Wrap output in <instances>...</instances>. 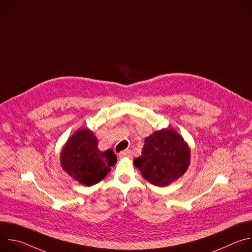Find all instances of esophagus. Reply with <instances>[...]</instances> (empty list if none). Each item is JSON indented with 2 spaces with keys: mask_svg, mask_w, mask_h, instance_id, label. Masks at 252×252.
I'll use <instances>...</instances> for the list:
<instances>
[{
  "mask_svg": "<svg viewBox=\"0 0 252 252\" xmlns=\"http://www.w3.org/2000/svg\"><path fill=\"white\" fill-rule=\"evenodd\" d=\"M119 157L120 158H129L131 157V152L129 150H126V151H123L119 154Z\"/></svg>",
  "mask_w": 252,
  "mask_h": 252,
  "instance_id": "1",
  "label": "esophagus"
}]
</instances>
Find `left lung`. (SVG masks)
Instances as JSON below:
<instances>
[{"label":"left lung","mask_w":252,"mask_h":252,"mask_svg":"<svg viewBox=\"0 0 252 252\" xmlns=\"http://www.w3.org/2000/svg\"><path fill=\"white\" fill-rule=\"evenodd\" d=\"M190 150L174 129L154 132L145 139L141 156L133 164L143 178L157 187H166L183 175L189 165Z\"/></svg>","instance_id":"left-lung-1"}]
</instances>
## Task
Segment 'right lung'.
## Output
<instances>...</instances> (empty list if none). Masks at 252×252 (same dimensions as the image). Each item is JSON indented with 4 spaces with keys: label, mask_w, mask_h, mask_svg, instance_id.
Instances as JSON below:
<instances>
[{
    "label": "right lung",
    "mask_w": 252,
    "mask_h": 252,
    "mask_svg": "<svg viewBox=\"0 0 252 252\" xmlns=\"http://www.w3.org/2000/svg\"><path fill=\"white\" fill-rule=\"evenodd\" d=\"M117 162L112 150L100 152L97 139L88 128L79 129L66 141L62 151V167L76 181L87 187L100 182Z\"/></svg>",
    "instance_id": "obj_1"
}]
</instances>
